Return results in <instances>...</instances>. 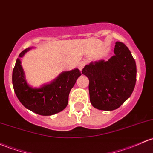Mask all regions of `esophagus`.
<instances>
[{
  "instance_id": "obj_1",
  "label": "esophagus",
  "mask_w": 153,
  "mask_h": 153,
  "mask_svg": "<svg viewBox=\"0 0 153 153\" xmlns=\"http://www.w3.org/2000/svg\"><path fill=\"white\" fill-rule=\"evenodd\" d=\"M85 64H86V63H85V62H81L79 64V65H78V68H79V70H80V71L82 70V69L84 68Z\"/></svg>"
}]
</instances>
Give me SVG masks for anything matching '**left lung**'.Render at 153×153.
Wrapping results in <instances>:
<instances>
[{
  "instance_id": "obj_1",
  "label": "left lung",
  "mask_w": 153,
  "mask_h": 153,
  "mask_svg": "<svg viewBox=\"0 0 153 153\" xmlns=\"http://www.w3.org/2000/svg\"><path fill=\"white\" fill-rule=\"evenodd\" d=\"M114 53L108 61L91 63L82 70L89 79L91 103L98 110L117 109L130 97L135 87L137 66L128 47L117 41Z\"/></svg>"
}]
</instances>
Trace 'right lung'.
Returning <instances> with one entry per match:
<instances>
[{
    "instance_id": "add662e5",
    "label": "right lung",
    "mask_w": 153,
    "mask_h": 153,
    "mask_svg": "<svg viewBox=\"0 0 153 153\" xmlns=\"http://www.w3.org/2000/svg\"><path fill=\"white\" fill-rule=\"evenodd\" d=\"M26 48L19 57L29 50ZM81 73L78 69L62 73L54 81L40 88H33L27 83L19 59L13 70L12 83L18 100L28 110L41 115H51L67 107L70 90Z\"/></svg>"
}]
</instances>
